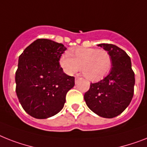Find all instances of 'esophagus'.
Masks as SVG:
<instances>
[{
	"label": "esophagus",
	"mask_w": 147,
	"mask_h": 147,
	"mask_svg": "<svg viewBox=\"0 0 147 147\" xmlns=\"http://www.w3.org/2000/svg\"><path fill=\"white\" fill-rule=\"evenodd\" d=\"M78 80H79V78H78L76 77V79H75V82H76V84H77L78 82Z\"/></svg>",
	"instance_id": "1"
}]
</instances>
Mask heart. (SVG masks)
Here are the masks:
<instances>
[{
	"label": "heart",
	"mask_w": 147,
	"mask_h": 147,
	"mask_svg": "<svg viewBox=\"0 0 147 147\" xmlns=\"http://www.w3.org/2000/svg\"><path fill=\"white\" fill-rule=\"evenodd\" d=\"M59 65L67 75L71 76L82 68L84 76L91 81L104 77L112 66V59L108 51L79 47L62 55Z\"/></svg>",
	"instance_id": "b5f03b06"
}]
</instances>
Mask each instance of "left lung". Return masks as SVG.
<instances>
[{"label":"left lung","mask_w":147,"mask_h":147,"mask_svg":"<svg viewBox=\"0 0 147 147\" xmlns=\"http://www.w3.org/2000/svg\"><path fill=\"white\" fill-rule=\"evenodd\" d=\"M98 46L110 54L112 68L104 78L90 84L84 98L88 108L96 115L112 119L120 115L131 101L135 84L134 73L131 58L125 51L111 44Z\"/></svg>","instance_id":"obj_1"}]
</instances>
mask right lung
I'll return each mask as SVG.
<instances>
[{"mask_svg":"<svg viewBox=\"0 0 147 147\" xmlns=\"http://www.w3.org/2000/svg\"><path fill=\"white\" fill-rule=\"evenodd\" d=\"M66 50L63 44L37 39L19 57L16 92L28 115L44 119L60 112L75 78L63 72L59 58Z\"/></svg>","mask_w":147,"mask_h":147,"instance_id":"1","label":"right lung"}]
</instances>
